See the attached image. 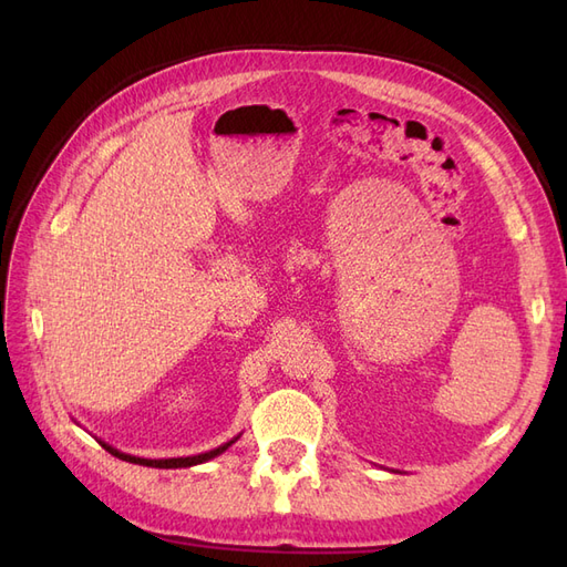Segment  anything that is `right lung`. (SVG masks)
Listing matches in <instances>:
<instances>
[{"label":"right lung","mask_w":567,"mask_h":567,"mask_svg":"<svg viewBox=\"0 0 567 567\" xmlns=\"http://www.w3.org/2000/svg\"><path fill=\"white\" fill-rule=\"evenodd\" d=\"M231 442H234V440H231ZM231 442L221 444V447H217V450H213V452H205V454H198V456H182V458H140V456H130V454L117 452V450H113L111 444H106V442H101V447H104L106 452H111V454L117 456V458L130 461V463H140V466H151V468H186V466H196V463L215 458L217 454H221L227 447H231Z\"/></svg>","instance_id":"add662e5"}]
</instances>
